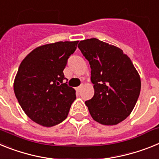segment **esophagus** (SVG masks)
Returning <instances> with one entry per match:
<instances>
[{
    "instance_id": "obj_1",
    "label": "esophagus",
    "mask_w": 159,
    "mask_h": 159,
    "mask_svg": "<svg viewBox=\"0 0 159 159\" xmlns=\"http://www.w3.org/2000/svg\"><path fill=\"white\" fill-rule=\"evenodd\" d=\"M81 88H82V85H80V86H78V87L76 88V89H77L78 91H80L81 89Z\"/></svg>"
}]
</instances>
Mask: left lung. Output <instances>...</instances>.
I'll return each mask as SVG.
<instances>
[{
	"label": "left lung",
	"mask_w": 159,
	"mask_h": 159,
	"mask_svg": "<svg viewBox=\"0 0 159 159\" xmlns=\"http://www.w3.org/2000/svg\"><path fill=\"white\" fill-rule=\"evenodd\" d=\"M78 48L91 68L94 95L85 101L93 120L117 125L127 118L141 90L139 74L123 51L97 38L81 41Z\"/></svg>",
	"instance_id": "obj_1"
}]
</instances>
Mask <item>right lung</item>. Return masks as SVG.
I'll return each mask as SVG.
<instances>
[{"mask_svg": "<svg viewBox=\"0 0 159 159\" xmlns=\"http://www.w3.org/2000/svg\"><path fill=\"white\" fill-rule=\"evenodd\" d=\"M78 43L58 41L38 47L20 63L13 85L15 96L36 123L50 127L67 118L76 94L65 82L63 70Z\"/></svg>", "mask_w": 159, "mask_h": 159, "instance_id": "right-lung-1", "label": "right lung"}]
</instances>
